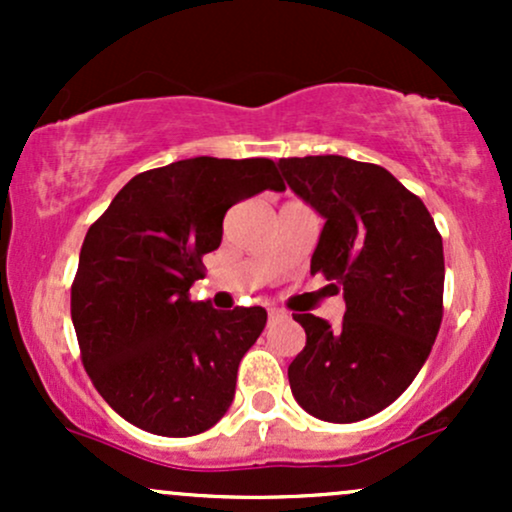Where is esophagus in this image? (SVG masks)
<instances>
[{"label":"esophagus","instance_id":"esophagus-1","mask_svg":"<svg viewBox=\"0 0 512 512\" xmlns=\"http://www.w3.org/2000/svg\"><path fill=\"white\" fill-rule=\"evenodd\" d=\"M281 317H286V315H284V310H279V308H269V322L281 320Z\"/></svg>","mask_w":512,"mask_h":512}]
</instances>
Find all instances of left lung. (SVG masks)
<instances>
[{
    "label": "left lung",
    "instance_id": "obj_1",
    "mask_svg": "<svg viewBox=\"0 0 512 512\" xmlns=\"http://www.w3.org/2000/svg\"><path fill=\"white\" fill-rule=\"evenodd\" d=\"M298 197L325 216L310 274L342 286L339 327L310 313L289 366L296 402L315 419L354 424L390 407L416 378L443 320V238L414 192L375 163L279 158Z\"/></svg>",
    "mask_w": 512,
    "mask_h": 512
}]
</instances>
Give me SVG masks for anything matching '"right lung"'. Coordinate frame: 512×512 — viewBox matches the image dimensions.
Returning a JSON list of instances; mask_svg holds the SVG:
<instances>
[{"mask_svg":"<svg viewBox=\"0 0 512 512\" xmlns=\"http://www.w3.org/2000/svg\"><path fill=\"white\" fill-rule=\"evenodd\" d=\"M262 190H286L269 158H187L134 175L88 228L72 284L81 361L142 431L197 436L231 407L267 310H214L190 301V286L226 211Z\"/></svg>","mask_w":512,"mask_h":512,"instance_id":"obj_1","label":"right lung"}]
</instances>
